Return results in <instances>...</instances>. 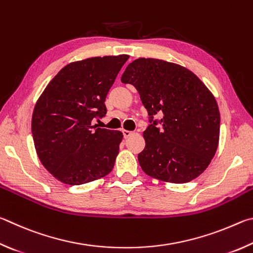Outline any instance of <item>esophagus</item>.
<instances>
[{"label": "esophagus", "mask_w": 253, "mask_h": 253, "mask_svg": "<svg viewBox=\"0 0 253 253\" xmlns=\"http://www.w3.org/2000/svg\"><path fill=\"white\" fill-rule=\"evenodd\" d=\"M122 133H123L124 139H127V138H130V136H131L132 134H133V132L127 131V130H123V131H122Z\"/></svg>", "instance_id": "34e87169"}]
</instances>
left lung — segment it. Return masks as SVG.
<instances>
[{
    "label": "left lung",
    "mask_w": 253,
    "mask_h": 253,
    "mask_svg": "<svg viewBox=\"0 0 253 253\" xmlns=\"http://www.w3.org/2000/svg\"><path fill=\"white\" fill-rule=\"evenodd\" d=\"M121 82L138 90L149 122L138 160L148 175L187 183L210 165L219 144L220 112L212 93L196 74L158 59L134 60ZM161 114L160 120L154 115Z\"/></svg>",
    "instance_id": "1"
}]
</instances>
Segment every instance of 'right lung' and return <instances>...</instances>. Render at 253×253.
Listing matches in <instances>:
<instances>
[{"instance_id":"right-lung-1","label":"right lung","mask_w":253,"mask_h":253,"mask_svg":"<svg viewBox=\"0 0 253 253\" xmlns=\"http://www.w3.org/2000/svg\"><path fill=\"white\" fill-rule=\"evenodd\" d=\"M129 55L96 56L65 65L35 104L32 134L40 161L61 182L79 185L109 174L123 134L92 126Z\"/></svg>"}]
</instances>
